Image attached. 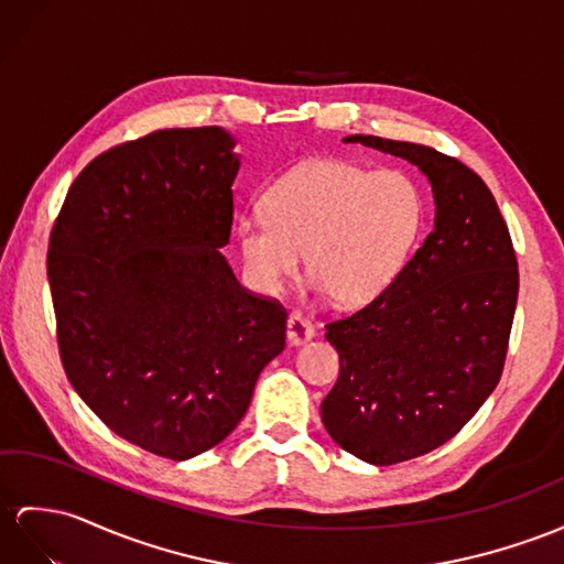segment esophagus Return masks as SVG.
<instances>
[{"mask_svg":"<svg viewBox=\"0 0 564 564\" xmlns=\"http://www.w3.org/2000/svg\"><path fill=\"white\" fill-rule=\"evenodd\" d=\"M313 337H315V327L311 325V321H306L301 313H292L290 321H286V341H290L292 347H301Z\"/></svg>","mask_w":564,"mask_h":564,"instance_id":"obj_1","label":"esophagus"}]
</instances>
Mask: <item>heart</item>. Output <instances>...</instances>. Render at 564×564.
Returning a JSON list of instances; mask_svg holds the SVG:
<instances>
[{
    "mask_svg": "<svg viewBox=\"0 0 564 564\" xmlns=\"http://www.w3.org/2000/svg\"><path fill=\"white\" fill-rule=\"evenodd\" d=\"M421 215L419 188L400 170L311 158L274 178L265 213L237 219V243L260 292H280L306 251L313 290L356 306L388 290L419 237Z\"/></svg>",
    "mask_w": 564,
    "mask_h": 564,
    "instance_id": "1",
    "label": "heart"
}]
</instances>
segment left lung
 I'll return each mask as SVG.
<instances>
[{"instance_id":"1","label":"left lung","mask_w":564,"mask_h":564,"mask_svg":"<svg viewBox=\"0 0 564 564\" xmlns=\"http://www.w3.org/2000/svg\"><path fill=\"white\" fill-rule=\"evenodd\" d=\"M429 176L433 231L388 290L327 323L339 378L321 404L349 455L390 466L455 437L502 376L519 270L510 231L476 172L435 148L347 135Z\"/></svg>"}]
</instances>
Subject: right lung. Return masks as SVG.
Returning <instances> with one entry per match:
<instances>
[{
	"mask_svg": "<svg viewBox=\"0 0 564 564\" xmlns=\"http://www.w3.org/2000/svg\"><path fill=\"white\" fill-rule=\"evenodd\" d=\"M219 127L121 143L76 176L47 280L66 378L109 431L167 459L223 443L284 349L286 311L219 253L241 160Z\"/></svg>",
	"mask_w": 564,
	"mask_h": 564,
	"instance_id": "obj_1",
	"label": "right lung"
}]
</instances>
